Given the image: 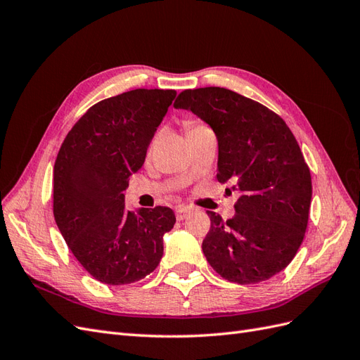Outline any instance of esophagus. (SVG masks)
Returning a JSON list of instances; mask_svg holds the SVG:
<instances>
[{
    "label": "esophagus",
    "mask_w": 360,
    "mask_h": 360,
    "mask_svg": "<svg viewBox=\"0 0 360 360\" xmlns=\"http://www.w3.org/2000/svg\"><path fill=\"white\" fill-rule=\"evenodd\" d=\"M191 214V209L189 207H186V205H179L177 209H176V217H177V221H183V219H186V217Z\"/></svg>",
    "instance_id": "obj_1"
}]
</instances>
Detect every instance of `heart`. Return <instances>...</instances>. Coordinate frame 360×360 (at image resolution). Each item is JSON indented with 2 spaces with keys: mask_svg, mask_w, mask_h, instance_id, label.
Segmentation results:
<instances>
[{
  "mask_svg": "<svg viewBox=\"0 0 360 360\" xmlns=\"http://www.w3.org/2000/svg\"><path fill=\"white\" fill-rule=\"evenodd\" d=\"M201 124H197V123H193V122H189V123H186V129H188V132L189 130H193V129H197V127H200Z\"/></svg>",
  "mask_w": 360,
  "mask_h": 360,
  "instance_id": "obj_1",
  "label": "heart"
}]
</instances>
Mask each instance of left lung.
I'll return each instance as SVG.
<instances>
[{
	"label": "left lung",
	"mask_w": 360,
	"mask_h": 360,
	"mask_svg": "<svg viewBox=\"0 0 360 360\" xmlns=\"http://www.w3.org/2000/svg\"><path fill=\"white\" fill-rule=\"evenodd\" d=\"M174 106L213 129L219 146L216 177L240 193L231 219L207 212V261L240 285L275 276L297 254L309 217L311 172L296 138L269 108L221 86L184 90Z\"/></svg>",
	"instance_id": "1"
}]
</instances>
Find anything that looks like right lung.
Segmentation results:
<instances>
[{
	"label": "right lung",
	"instance_id": "right-lung-1",
	"mask_svg": "<svg viewBox=\"0 0 360 360\" xmlns=\"http://www.w3.org/2000/svg\"><path fill=\"white\" fill-rule=\"evenodd\" d=\"M176 94L136 89L101 101L75 123L57 155L53 217L75 258L103 284L150 275L163 255V234L176 224L168 207L126 210L123 193Z\"/></svg>",
	"mask_w": 360,
	"mask_h": 360
}]
</instances>
